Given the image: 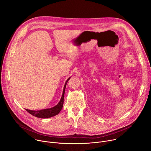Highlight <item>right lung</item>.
Wrapping results in <instances>:
<instances>
[{
	"label": "right lung",
	"instance_id": "right-lung-1",
	"mask_svg": "<svg viewBox=\"0 0 151 151\" xmlns=\"http://www.w3.org/2000/svg\"><path fill=\"white\" fill-rule=\"evenodd\" d=\"M70 78H68V80L66 81L65 85H64V87L63 88V92L61 98L59 103L56 106H55L53 107H51V108L42 109V110H39V111H31V110H29V109H26V111L29 114L32 115L33 116H36L37 118H51L55 115H58L59 114V112L61 111V110L62 109L63 103H64V91H65L67 82L70 79Z\"/></svg>",
	"mask_w": 151,
	"mask_h": 151
}]
</instances>
